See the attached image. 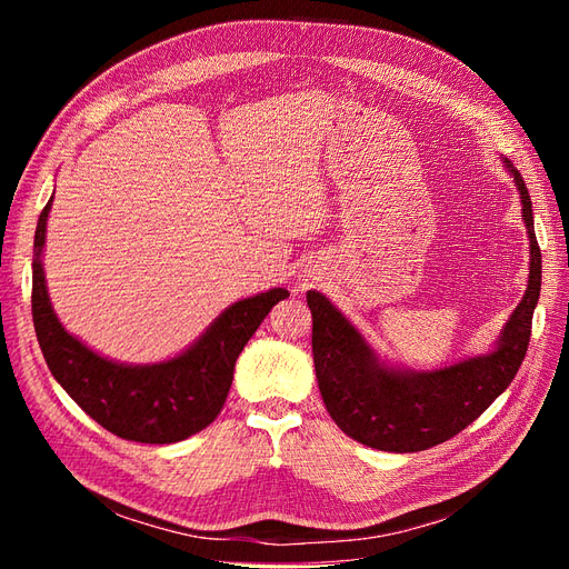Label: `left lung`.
<instances>
[{"label":"left lung","mask_w":569,"mask_h":569,"mask_svg":"<svg viewBox=\"0 0 569 569\" xmlns=\"http://www.w3.org/2000/svg\"><path fill=\"white\" fill-rule=\"evenodd\" d=\"M529 234L527 291L496 349L449 368L412 372L387 366L320 291H308L313 316V363L322 401L343 435L389 453H416L456 437L475 422L518 375L541 295V249L533 234L527 184L508 159Z\"/></svg>","instance_id":"obj_1"}]
</instances>
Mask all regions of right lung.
<instances>
[{
    "label": "right lung",
    "instance_id": "1",
    "mask_svg": "<svg viewBox=\"0 0 569 569\" xmlns=\"http://www.w3.org/2000/svg\"><path fill=\"white\" fill-rule=\"evenodd\" d=\"M51 199L40 213L32 247V322L54 380L94 422L120 439L176 443L201 432L228 399L239 353L289 291L278 287L232 303L192 347L163 363H116L68 335L51 308L42 268Z\"/></svg>",
    "mask_w": 569,
    "mask_h": 569
}]
</instances>
